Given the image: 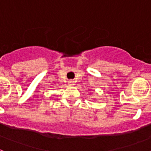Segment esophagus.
I'll return each instance as SVG.
<instances>
[{"mask_svg": "<svg viewBox=\"0 0 151 151\" xmlns=\"http://www.w3.org/2000/svg\"><path fill=\"white\" fill-rule=\"evenodd\" d=\"M68 84H69V85H70V86H73V85H74V82L72 81V80H70V81L68 82Z\"/></svg>", "mask_w": 151, "mask_h": 151, "instance_id": "34e87169", "label": "esophagus"}]
</instances>
